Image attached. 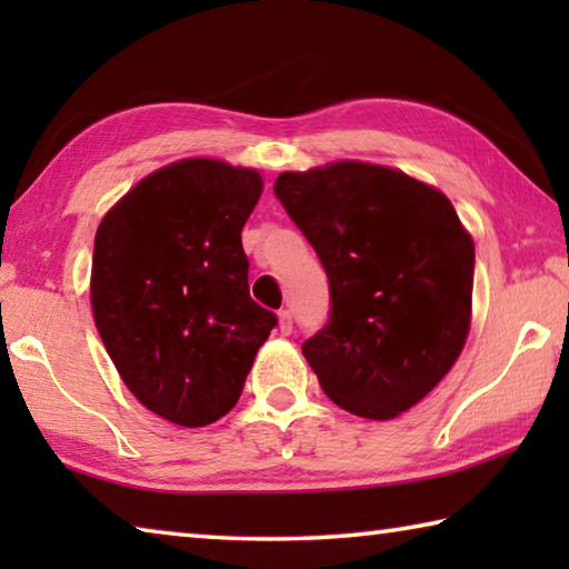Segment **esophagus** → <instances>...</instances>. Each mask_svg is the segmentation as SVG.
Listing matches in <instances>:
<instances>
[{"instance_id":"esophagus-1","label":"esophagus","mask_w":569,"mask_h":569,"mask_svg":"<svg viewBox=\"0 0 569 569\" xmlns=\"http://www.w3.org/2000/svg\"><path fill=\"white\" fill-rule=\"evenodd\" d=\"M278 329H281L283 336L293 331V316L291 311H278Z\"/></svg>"}]
</instances>
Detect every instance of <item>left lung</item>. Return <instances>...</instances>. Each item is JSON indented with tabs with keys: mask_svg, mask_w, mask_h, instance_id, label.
Returning a JSON list of instances; mask_svg holds the SVG:
<instances>
[{
	"mask_svg": "<svg viewBox=\"0 0 569 569\" xmlns=\"http://www.w3.org/2000/svg\"><path fill=\"white\" fill-rule=\"evenodd\" d=\"M273 192L329 276L331 313L303 341L306 361L341 409L399 417L447 377L469 333L475 243L455 206L356 160L281 172Z\"/></svg>",
	"mask_w": 569,
	"mask_h": 569,
	"instance_id": "1",
	"label": "left lung"
}]
</instances>
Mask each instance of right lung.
Wrapping results in <instances>:
<instances>
[{
  "mask_svg": "<svg viewBox=\"0 0 569 569\" xmlns=\"http://www.w3.org/2000/svg\"><path fill=\"white\" fill-rule=\"evenodd\" d=\"M256 170L210 158L140 180L94 236L92 313L124 387L180 427L236 407L276 313L248 293L240 230L261 198Z\"/></svg>",
  "mask_w": 569,
  "mask_h": 569,
  "instance_id": "add662e5",
  "label": "right lung"
}]
</instances>
